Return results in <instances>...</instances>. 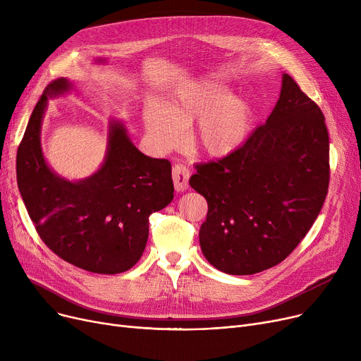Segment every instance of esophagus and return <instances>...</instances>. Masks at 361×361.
<instances>
[{
  "instance_id": "34e87169",
  "label": "esophagus",
  "mask_w": 361,
  "mask_h": 361,
  "mask_svg": "<svg viewBox=\"0 0 361 361\" xmlns=\"http://www.w3.org/2000/svg\"><path fill=\"white\" fill-rule=\"evenodd\" d=\"M188 178H190V171L183 164H176L173 166V181L177 192H184L188 188Z\"/></svg>"
}]
</instances>
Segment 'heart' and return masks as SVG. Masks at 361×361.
Masks as SVG:
<instances>
[{
  "label": "heart",
  "mask_w": 361,
  "mask_h": 361,
  "mask_svg": "<svg viewBox=\"0 0 361 361\" xmlns=\"http://www.w3.org/2000/svg\"><path fill=\"white\" fill-rule=\"evenodd\" d=\"M195 121L190 130L193 147L209 158H224L247 140L253 112L249 102L230 97L228 90L215 80L190 85L162 106L152 105L145 111L149 135L165 150L177 146L183 128Z\"/></svg>",
  "instance_id": "obj_1"
}]
</instances>
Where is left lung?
<instances>
[{
	"label": "left lung",
	"mask_w": 361,
	"mask_h": 361,
	"mask_svg": "<svg viewBox=\"0 0 361 361\" xmlns=\"http://www.w3.org/2000/svg\"><path fill=\"white\" fill-rule=\"evenodd\" d=\"M207 200L200 247L212 267L252 275L287 259L314 224L329 187V135L319 105L283 74L279 99L234 154L196 164Z\"/></svg>",
	"instance_id": "1"
}]
</instances>
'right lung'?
<instances>
[{"label":"right lung","instance_id":"add662e5","mask_svg":"<svg viewBox=\"0 0 361 361\" xmlns=\"http://www.w3.org/2000/svg\"><path fill=\"white\" fill-rule=\"evenodd\" d=\"M55 79L44 90L17 149L18 190L36 233L63 260L80 269L114 275L135 267L149 235V215L174 197L168 159L143 155L121 123H111L108 154L92 177L71 183L48 168L41 121L48 97L70 89Z\"/></svg>","mask_w":361,"mask_h":361}]
</instances>
